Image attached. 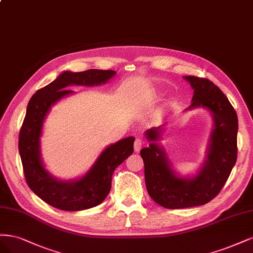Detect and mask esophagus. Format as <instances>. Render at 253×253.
<instances>
[{"label":"esophagus","mask_w":253,"mask_h":253,"mask_svg":"<svg viewBox=\"0 0 253 253\" xmlns=\"http://www.w3.org/2000/svg\"><path fill=\"white\" fill-rule=\"evenodd\" d=\"M143 144H144V142H143L142 138H135L134 144H133L134 151H135V152H138V151H140V150H141V148H142Z\"/></svg>","instance_id":"esophagus-1"}]
</instances>
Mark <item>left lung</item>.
<instances>
[{
	"label": "left lung",
	"mask_w": 253,
	"mask_h": 253,
	"mask_svg": "<svg viewBox=\"0 0 253 253\" xmlns=\"http://www.w3.org/2000/svg\"><path fill=\"white\" fill-rule=\"evenodd\" d=\"M193 89L192 103L186 110L203 107L213 119L206 160L193 177H181L171 167L164 148L157 142L162 126L147 129L148 147L141 150L145 182L150 198L168 209L204 205L222 190L238 157V116L230 102L211 81L198 77H184Z\"/></svg>",
	"instance_id": "8db88e82"
}]
</instances>
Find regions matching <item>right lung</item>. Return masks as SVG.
<instances>
[{"label":"right lung","mask_w":253,"mask_h":253,"mask_svg":"<svg viewBox=\"0 0 253 253\" xmlns=\"http://www.w3.org/2000/svg\"><path fill=\"white\" fill-rule=\"evenodd\" d=\"M115 76L113 70L64 71L53 82L39 89L27 105L19 136L24 175L29 188L54 208L80 211L100 205L110 191L113 171L133 152V136L120 140L100 154L86 174L72 181H61L52 176L45 169L41 158L40 137L44 120L51 106L73 92L66 87L100 85Z\"/></svg>","instance_id":"add662e5"}]
</instances>
